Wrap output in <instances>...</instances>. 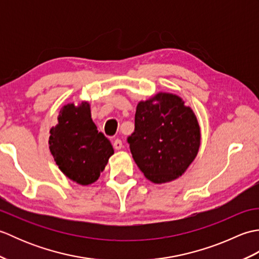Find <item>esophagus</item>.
<instances>
[{
	"instance_id": "obj_1",
	"label": "esophagus",
	"mask_w": 259,
	"mask_h": 259,
	"mask_svg": "<svg viewBox=\"0 0 259 259\" xmlns=\"http://www.w3.org/2000/svg\"><path fill=\"white\" fill-rule=\"evenodd\" d=\"M113 147H114V149H117V150H119V149H121V148L123 147V144H122V141H121L120 139H115L114 141H113Z\"/></svg>"
}]
</instances>
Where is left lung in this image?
I'll return each instance as SVG.
<instances>
[{"label": "left lung", "instance_id": "left-lung-1", "mask_svg": "<svg viewBox=\"0 0 259 259\" xmlns=\"http://www.w3.org/2000/svg\"><path fill=\"white\" fill-rule=\"evenodd\" d=\"M126 141L146 177L155 184H163L177 179L194 161L200 146V128L183 99L171 93H158L138 103L135 131Z\"/></svg>", "mask_w": 259, "mask_h": 259}]
</instances>
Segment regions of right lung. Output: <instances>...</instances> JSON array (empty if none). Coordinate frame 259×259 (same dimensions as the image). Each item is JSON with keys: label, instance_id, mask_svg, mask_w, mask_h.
<instances>
[{"label": "right lung", "instance_id": "right-lung-1", "mask_svg": "<svg viewBox=\"0 0 259 259\" xmlns=\"http://www.w3.org/2000/svg\"><path fill=\"white\" fill-rule=\"evenodd\" d=\"M50 150L60 170L80 185H90L100 177L114 150L91 119L90 106L82 102L64 106L58 124L50 130Z\"/></svg>", "mask_w": 259, "mask_h": 259}]
</instances>
